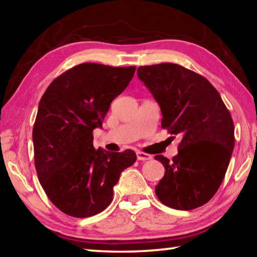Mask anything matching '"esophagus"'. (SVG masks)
<instances>
[{
	"label": "esophagus",
	"mask_w": 257,
	"mask_h": 257,
	"mask_svg": "<svg viewBox=\"0 0 257 257\" xmlns=\"http://www.w3.org/2000/svg\"><path fill=\"white\" fill-rule=\"evenodd\" d=\"M136 154H137V159L139 161H149V160L153 159V156L150 154H146V153H144V152H137Z\"/></svg>",
	"instance_id": "34e87169"
}]
</instances>
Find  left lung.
Masks as SVG:
<instances>
[{
    "mask_svg": "<svg viewBox=\"0 0 257 257\" xmlns=\"http://www.w3.org/2000/svg\"><path fill=\"white\" fill-rule=\"evenodd\" d=\"M137 75L160 105L161 127L181 137L172 160L155 155L165 169L156 196L176 210L204 205L219 189L231 158V114L206 78L179 64L139 67Z\"/></svg>",
    "mask_w": 257,
    "mask_h": 257,
    "instance_id": "8db88e82",
    "label": "left lung"
}]
</instances>
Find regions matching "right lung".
Segmentation results:
<instances>
[{
	"instance_id": "1",
	"label": "right lung",
	"mask_w": 257,
	"mask_h": 257,
	"mask_svg": "<svg viewBox=\"0 0 257 257\" xmlns=\"http://www.w3.org/2000/svg\"><path fill=\"white\" fill-rule=\"evenodd\" d=\"M136 67L81 63L51 82L33 129L38 179L50 201L75 217L93 216L110 205L121 172L136 162L132 150H95L111 102L133 79Z\"/></svg>"
}]
</instances>
